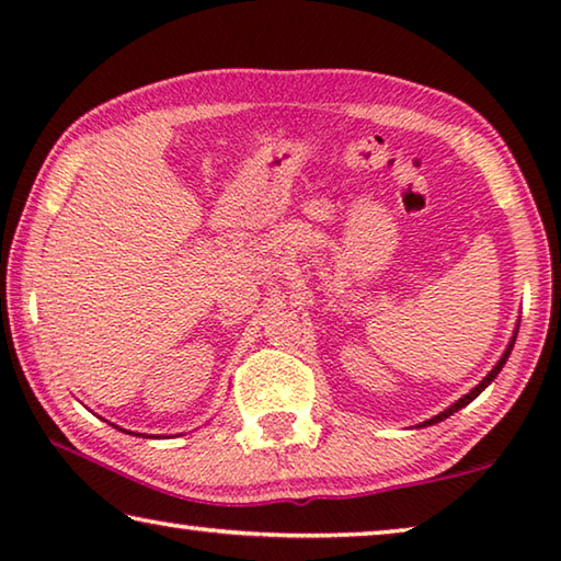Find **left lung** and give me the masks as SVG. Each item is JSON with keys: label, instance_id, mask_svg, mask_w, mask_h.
I'll return each instance as SVG.
<instances>
[{"label": "left lung", "instance_id": "left-lung-1", "mask_svg": "<svg viewBox=\"0 0 561 561\" xmlns=\"http://www.w3.org/2000/svg\"><path fill=\"white\" fill-rule=\"evenodd\" d=\"M517 331H519V321H517V327H515V334H512V339H510V344H507V348H505V354H502L500 356V360H497V364L495 366H492V371L485 376V378H482V381L478 383V386H474L472 388V391L470 393H465L462 398H458V401H455L453 405H448V408H445V411L443 413H438V415H433V417H428V421H423L421 425H415V428H425V425H435V423H440V421H445V417H450L453 413H458L460 411V408H465V405H468V403H472L474 401V398H478L482 391H485V388L492 383V381H495V378H497V374L502 371V366H505L507 364V358H510V354H512V346H515V341H517Z\"/></svg>", "mask_w": 561, "mask_h": 561}]
</instances>
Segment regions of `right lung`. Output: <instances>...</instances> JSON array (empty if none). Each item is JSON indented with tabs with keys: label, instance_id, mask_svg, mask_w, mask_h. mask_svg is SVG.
Instances as JSON below:
<instances>
[{
	"label": "right lung",
	"instance_id": "1",
	"mask_svg": "<svg viewBox=\"0 0 561 561\" xmlns=\"http://www.w3.org/2000/svg\"><path fill=\"white\" fill-rule=\"evenodd\" d=\"M118 431H123V428H118ZM128 433V431H126ZM133 435V433H130ZM140 435H144V433H140ZM148 438H156V435H148Z\"/></svg>",
	"mask_w": 561,
	"mask_h": 561
}]
</instances>
